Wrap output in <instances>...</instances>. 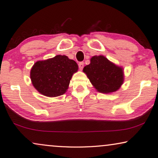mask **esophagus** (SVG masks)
I'll use <instances>...</instances> for the list:
<instances>
[{
	"instance_id": "obj_1",
	"label": "esophagus",
	"mask_w": 158,
	"mask_h": 158,
	"mask_svg": "<svg viewBox=\"0 0 158 158\" xmlns=\"http://www.w3.org/2000/svg\"><path fill=\"white\" fill-rule=\"evenodd\" d=\"M78 67H79V69H80V70H82V69H83V67H84V62H79Z\"/></svg>"
}]
</instances>
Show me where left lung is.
Listing matches in <instances>:
<instances>
[{
	"label": "left lung",
	"instance_id": "left-lung-1",
	"mask_svg": "<svg viewBox=\"0 0 158 158\" xmlns=\"http://www.w3.org/2000/svg\"><path fill=\"white\" fill-rule=\"evenodd\" d=\"M84 73L98 91L109 94L118 90L124 82L123 69L103 56H95L90 64L83 69Z\"/></svg>",
	"mask_w": 158,
	"mask_h": 158
}]
</instances>
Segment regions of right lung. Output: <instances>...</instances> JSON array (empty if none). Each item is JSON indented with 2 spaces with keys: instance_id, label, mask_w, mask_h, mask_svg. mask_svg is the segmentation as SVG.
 I'll use <instances>...</instances> for the list:
<instances>
[{
  "instance_id": "add662e5",
  "label": "right lung",
  "mask_w": 158,
  "mask_h": 158,
  "mask_svg": "<svg viewBox=\"0 0 158 158\" xmlns=\"http://www.w3.org/2000/svg\"><path fill=\"white\" fill-rule=\"evenodd\" d=\"M78 69L75 61L67 56L58 55L35 62L31 69L30 78L39 93L47 97H56L67 91L71 77Z\"/></svg>"
}]
</instances>
